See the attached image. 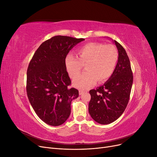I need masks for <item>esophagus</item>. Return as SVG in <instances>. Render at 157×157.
<instances>
[{
	"label": "esophagus",
	"instance_id": "obj_1",
	"mask_svg": "<svg viewBox=\"0 0 157 157\" xmlns=\"http://www.w3.org/2000/svg\"><path fill=\"white\" fill-rule=\"evenodd\" d=\"M85 92L83 91V90H79V95H82Z\"/></svg>",
	"mask_w": 157,
	"mask_h": 157
}]
</instances>
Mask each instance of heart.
<instances>
[{"instance_id":"b5f03b06","label":"heart","mask_w":157,"mask_h":157,"mask_svg":"<svg viewBox=\"0 0 157 157\" xmlns=\"http://www.w3.org/2000/svg\"><path fill=\"white\" fill-rule=\"evenodd\" d=\"M78 58L68 54L65 58L66 71L71 78H75L84 64L86 71L76 78L73 84L80 89H86L97 82H103L113 75L118 61V52L111 44L90 42L79 47Z\"/></svg>"}]
</instances>
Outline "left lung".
<instances>
[{
    "instance_id": "8db88e82",
    "label": "left lung",
    "mask_w": 157,
    "mask_h": 157,
    "mask_svg": "<svg viewBox=\"0 0 157 157\" xmlns=\"http://www.w3.org/2000/svg\"><path fill=\"white\" fill-rule=\"evenodd\" d=\"M113 42L118 52L115 71L103 85L90 90L91 99L88 111L93 119L101 124H110L124 113L129 101L133 83L130 61L126 52L118 42Z\"/></svg>"
}]
</instances>
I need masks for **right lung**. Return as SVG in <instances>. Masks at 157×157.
Here are the masks:
<instances>
[{
  "label": "right lung",
  "mask_w": 157,
  "mask_h": 157,
  "mask_svg": "<svg viewBox=\"0 0 157 157\" xmlns=\"http://www.w3.org/2000/svg\"><path fill=\"white\" fill-rule=\"evenodd\" d=\"M84 39L58 35L36 50L27 71L28 99L37 116L50 126H59L71 113V103L78 97L65 66V56Z\"/></svg>",
  "instance_id": "right-lung-1"
}]
</instances>
